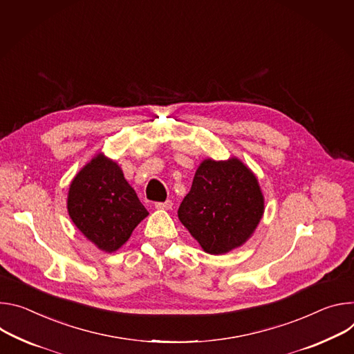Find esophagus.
Instances as JSON below:
<instances>
[{
  "label": "esophagus",
  "instance_id": "1",
  "mask_svg": "<svg viewBox=\"0 0 354 354\" xmlns=\"http://www.w3.org/2000/svg\"><path fill=\"white\" fill-rule=\"evenodd\" d=\"M171 207H173V203L170 200H167L165 203H156L154 204L156 209H171Z\"/></svg>",
  "mask_w": 354,
  "mask_h": 354
}]
</instances>
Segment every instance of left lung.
Returning <instances> with one entry per match:
<instances>
[{"instance_id": "1", "label": "left lung", "mask_w": 354, "mask_h": 354, "mask_svg": "<svg viewBox=\"0 0 354 354\" xmlns=\"http://www.w3.org/2000/svg\"><path fill=\"white\" fill-rule=\"evenodd\" d=\"M263 211L257 178L241 160L208 159L195 171L178 218L207 253L222 254L250 238Z\"/></svg>"}]
</instances>
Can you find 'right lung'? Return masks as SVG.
<instances>
[{
    "mask_svg": "<svg viewBox=\"0 0 354 354\" xmlns=\"http://www.w3.org/2000/svg\"><path fill=\"white\" fill-rule=\"evenodd\" d=\"M67 209L74 225L104 252H115L147 216L115 162L98 154L70 184Z\"/></svg>",
    "mask_w": 354,
    "mask_h": 354,
    "instance_id": "1",
    "label": "right lung"
}]
</instances>
